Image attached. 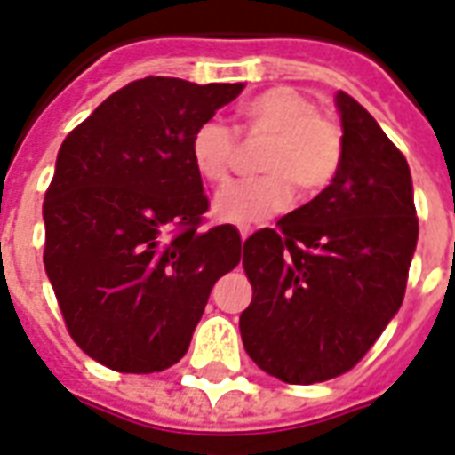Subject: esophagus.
I'll return each mask as SVG.
<instances>
[{
    "mask_svg": "<svg viewBox=\"0 0 455 455\" xmlns=\"http://www.w3.org/2000/svg\"><path fill=\"white\" fill-rule=\"evenodd\" d=\"M248 235H251V228H248V227L241 228V241H245V238H248Z\"/></svg>",
    "mask_w": 455,
    "mask_h": 455,
    "instance_id": "34e87169",
    "label": "esophagus"
}]
</instances>
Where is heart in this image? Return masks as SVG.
Returning a JSON list of instances; mask_svg holds the SVG:
<instances>
[{"label": "heart", "mask_w": 455, "mask_h": 455, "mask_svg": "<svg viewBox=\"0 0 455 455\" xmlns=\"http://www.w3.org/2000/svg\"><path fill=\"white\" fill-rule=\"evenodd\" d=\"M238 133L248 140H267L258 157L262 176L217 197L214 214L221 221L248 227L269 220L291 203L293 193L300 200L320 196L341 166V128L296 88L276 85L243 102ZM188 155L197 176L221 188L238 164V140L221 121H203L190 133Z\"/></svg>", "instance_id": "heart-1"}]
</instances>
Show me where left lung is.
<instances>
[{
    "label": "left lung",
    "mask_w": 455,
    "mask_h": 455,
    "mask_svg": "<svg viewBox=\"0 0 455 455\" xmlns=\"http://www.w3.org/2000/svg\"><path fill=\"white\" fill-rule=\"evenodd\" d=\"M343 159L317 197L243 243L252 283L241 339L259 370L315 384L358 365L398 312L418 217L408 162L365 107L336 92Z\"/></svg>",
    "instance_id": "1"
}]
</instances>
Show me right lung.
<instances>
[{"label": "right lung", "mask_w": 455, "mask_h": 455, "mask_svg": "<svg viewBox=\"0 0 455 455\" xmlns=\"http://www.w3.org/2000/svg\"><path fill=\"white\" fill-rule=\"evenodd\" d=\"M241 90L140 78L59 148L43 204L44 272L71 339L109 370L179 363L212 286L241 262L235 227L200 228L210 203L188 155L190 133Z\"/></svg>", "instance_id": "right-lung-1"}]
</instances>
